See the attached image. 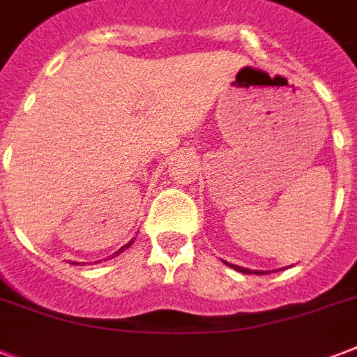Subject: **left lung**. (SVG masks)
I'll return each instance as SVG.
<instances>
[{
    "label": "left lung",
    "mask_w": 357,
    "mask_h": 357,
    "mask_svg": "<svg viewBox=\"0 0 357 357\" xmlns=\"http://www.w3.org/2000/svg\"><path fill=\"white\" fill-rule=\"evenodd\" d=\"M226 265L231 266V268H235V271L243 272V274H268L266 271H250V268H244V266H238V265H231V263H228V261H224Z\"/></svg>",
    "instance_id": "obj_1"
}]
</instances>
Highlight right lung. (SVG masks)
<instances>
[{
  "label": "right lung",
  "instance_id": "add662e5",
  "mask_svg": "<svg viewBox=\"0 0 357 357\" xmlns=\"http://www.w3.org/2000/svg\"><path fill=\"white\" fill-rule=\"evenodd\" d=\"M131 244H133V238H131V241H129L128 244H123V246H122V248L119 250V252H114L113 255H109V259H113V257H116V255H120V254H122L123 250H128L129 246H131ZM100 261H102V259H100ZM100 261H96V263H100ZM70 263H72V265H79V263H77V261H70Z\"/></svg>",
  "mask_w": 357,
  "mask_h": 357
}]
</instances>
